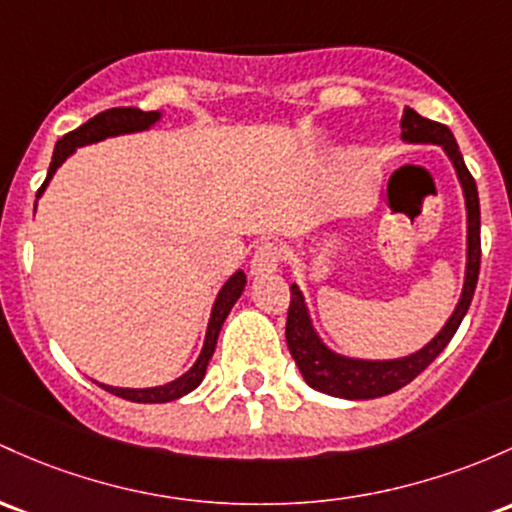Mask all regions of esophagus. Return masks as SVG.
Listing matches in <instances>:
<instances>
[{
	"mask_svg": "<svg viewBox=\"0 0 512 512\" xmlns=\"http://www.w3.org/2000/svg\"><path fill=\"white\" fill-rule=\"evenodd\" d=\"M282 265V255H279V247L274 243H262L255 250L250 262V274L252 277H267V274H274Z\"/></svg>",
	"mask_w": 512,
	"mask_h": 512,
	"instance_id": "34e87169",
	"label": "esophagus"
}]
</instances>
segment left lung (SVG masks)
<instances>
[{"mask_svg": "<svg viewBox=\"0 0 512 512\" xmlns=\"http://www.w3.org/2000/svg\"><path fill=\"white\" fill-rule=\"evenodd\" d=\"M401 140L413 145H440L457 172L459 184H462L464 206H466V269L464 286L452 316L442 325L440 333L432 338L428 345L420 347L418 352L398 359H357L345 357L340 352L330 350L313 328L311 313H308L303 291L291 284V303L289 318H286V345H289L291 357L296 367L306 379L311 389L328 393L335 398H347V401H367V398H379L386 393L398 391L401 386L423 372L425 367L440 355L447 342L454 338L459 323L469 311L471 299H474L476 282H479L481 267V211H479V192L471 172L466 170L464 157L459 153V145L452 131L442 123L423 119L418 111L403 109L401 116Z\"/></svg>", "mask_w": 512, "mask_h": 512, "instance_id": "obj_1", "label": "left lung"}]
</instances>
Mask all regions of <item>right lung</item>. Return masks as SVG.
<instances>
[{
    "instance_id": "1",
    "label": "right lung",
    "mask_w": 512,
    "mask_h": 512,
    "mask_svg": "<svg viewBox=\"0 0 512 512\" xmlns=\"http://www.w3.org/2000/svg\"><path fill=\"white\" fill-rule=\"evenodd\" d=\"M160 119H162L160 111H140V109H133V106H119V109L101 111V114L94 116V119L82 123L80 128H75V131L67 133V136H63L58 143H55L53 160H50V167H48V177L46 182H43V187L38 189L36 196L41 199V194L46 192L53 174L58 172V167L63 165L67 157L75 153L77 148L99 143V140L114 138V136H126V133L148 131V128H153ZM245 284H247L245 272L243 269H238V272H235L233 277H228V282L221 286V291H218L216 301H213V308H211L204 347H201L199 357H196V362L192 364L189 372L177 376V379L170 381V384L150 386V389H121V386L99 384L101 389H106L109 393H114V396L126 398V401H133V403H170V401H177V398L187 396L189 391H194L196 386L204 381L206 367H209L213 350H216L218 333H221L223 323H226L230 308L235 306V301H238L240 294H243Z\"/></svg>"
}]
</instances>
